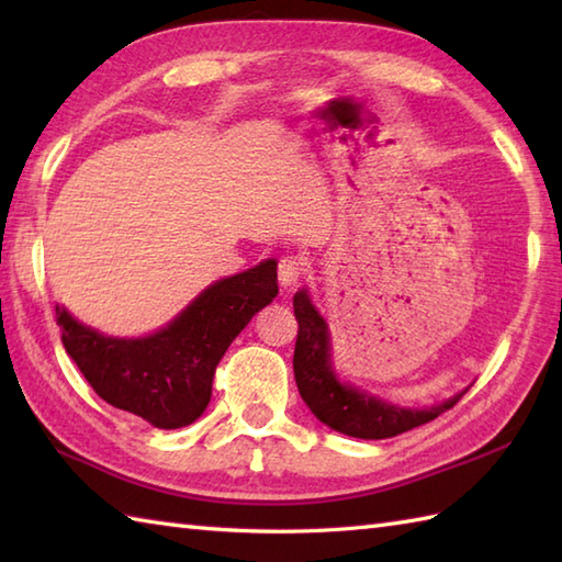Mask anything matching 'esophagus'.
<instances>
[{
    "instance_id": "34e87169",
    "label": "esophagus",
    "mask_w": 562,
    "mask_h": 562,
    "mask_svg": "<svg viewBox=\"0 0 562 562\" xmlns=\"http://www.w3.org/2000/svg\"><path fill=\"white\" fill-rule=\"evenodd\" d=\"M304 274V260L296 258V256H288L280 260L278 266V280L282 288H292V284H296L302 280Z\"/></svg>"
}]
</instances>
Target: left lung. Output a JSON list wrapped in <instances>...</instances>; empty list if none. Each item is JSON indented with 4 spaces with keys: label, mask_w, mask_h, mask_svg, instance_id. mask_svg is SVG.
Here are the masks:
<instances>
[{
    "label": "left lung",
    "mask_w": 562,
    "mask_h": 562,
    "mask_svg": "<svg viewBox=\"0 0 562 562\" xmlns=\"http://www.w3.org/2000/svg\"><path fill=\"white\" fill-rule=\"evenodd\" d=\"M292 304L296 324H300L294 345L296 389H300V396L308 405V411L336 432L357 439L396 437L435 420L437 415L453 408L469 391L463 389L447 401L429 405V408H403V405L389 403L374 393L345 384L333 369L330 330L326 318L312 302V294L304 288L294 294Z\"/></svg>",
    "instance_id": "8db88e82"
}]
</instances>
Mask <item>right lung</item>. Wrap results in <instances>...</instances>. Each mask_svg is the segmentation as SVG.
I'll use <instances>...</instances> for the list:
<instances>
[{
  "mask_svg": "<svg viewBox=\"0 0 562 562\" xmlns=\"http://www.w3.org/2000/svg\"><path fill=\"white\" fill-rule=\"evenodd\" d=\"M274 296L278 260L268 258L212 282L173 321L142 338L105 336L63 304H55V318L67 355L105 403L159 429H178L205 413L226 348Z\"/></svg>",
  "mask_w": 562,
  "mask_h": 562,
  "instance_id": "obj_1",
  "label": "right lung"
}]
</instances>
